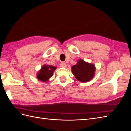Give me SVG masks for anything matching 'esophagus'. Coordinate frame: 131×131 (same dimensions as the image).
Instances as JSON below:
<instances>
[{
	"mask_svg": "<svg viewBox=\"0 0 131 131\" xmlns=\"http://www.w3.org/2000/svg\"><path fill=\"white\" fill-rule=\"evenodd\" d=\"M60 66L61 67H62V68H66V67H67V64L64 62H61Z\"/></svg>",
	"mask_w": 131,
	"mask_h": 131,
	"instance_id": "esophagus-1",
	"label": "esophagus"
}]
</instances>
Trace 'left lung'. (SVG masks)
Instances as JSON below:
<instances>
[{
    "mask_svg": "<svg viewBox=\"0 0 131 131\" xmlns=\"http://www.w3.org/2000/svg\"><path fill=\"white\" fill-rule=\"evenodd\" d=\"M72 71L78 81L83 82H87L93 78L95 72V66L80 59L77 64L72 67Z\"/></svg>",
    "mask_w": 131,
    "mask_h": 131,
    "instance_id": "obj_1",
    "label": "left lung"
}]
</instances>
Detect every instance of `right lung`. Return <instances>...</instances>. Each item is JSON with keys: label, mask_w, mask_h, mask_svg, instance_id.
<instances>
[{"label": "right lung", "mask_w": 131, "mask_h": 131, "mask_svg": "<svg viewBox=\"0 0 131 131\" xmlns=\"http://www.w3.org/2000/svg\"><path fill=\"white\" fill-rule=\"evenodd\" d=\"M56 68V67L50 65L43 66L38 74L37 79L42 82L47 81L52 76L53 73Z\"/></svg>", "instance_id": "right-lung-1"}]
</instances>
